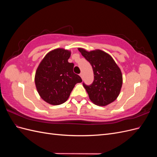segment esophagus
Masks as SVG:
<instances>
[{
    "mask_svg": "<svg viewBox=\"0 0 157 157\" xmlns=\"http://www.w3.org/2000/svg\"><path fill=\"white\" fill-rule=\"evenodd\" d=\"M80 77L82 78V79H83V73H81L80 74Z\"/></svg>",
    "mask_w": 157,
    "mask_h": 157,
    "instance_id": "esophagus-1",
    "label": "esophagus"
}]
</instances>
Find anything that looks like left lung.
I'll return each mask as SVG.
<instances>
[{
	"label": "left lung",
	"instance_id": "8db88e82",
	"mask_svg": "<svg viewBox=\"0 0 157 157\" xmlns=\"http://www.w3.org/2000/svg\"><path fill=\"white\" fill-rule=\"evenodd\" d=\"M78 50L93 69V83L90 86L83 84L91 101L98 106H106L116 100L121 90L122 75L115 60L101 50Z\"/></svg>",
	"mask_w": 157,
	"mask_h": 157
}]
</instances>
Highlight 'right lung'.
<instances>
[{
    "mask_svg": "<svg viewBox=\"0 0 157 157\" xmlns=\"http://www.w3.org/2000/svg\"><path fill=\"white\" fill-rule=\"evenodd\" d=\"M71 52L64 48L51 50L36 69L35 83L40 98L50 105H58L67 100L75 84L82 80L73 73L74 64L69 63Z\"/></svg>",
    "mask_w": 157,
    "mask_h": 157,
    "instance_id": "add662e5",
    "label": "right lung"
}]
</instances>
